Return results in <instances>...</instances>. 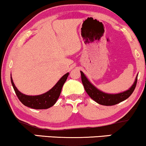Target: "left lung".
I'll return each instance as SVG.
<instances>
[{
    "label": "left lung",
    "mask_w": 146,
    "mask_h": 146,
    "mask_svg": "<svg viewBox=\"0 0 146 146\" xmlns=\"http://www.w3.org/2000/svg\"><path fill=\"white\" fill-rule=\"evenodd\" d=\"M80 73H81L82 82L84 87V89L86 90L87 94L89 95L90 98L93 99L99 104L104 106H113L128 99L133 93L134 90L136 87L137 76H138V75H137L135 82L128 90L122 92V93H118V94H108V93H105L101 91V90L98 89L95 86H93L88 81V80L85 76L82 71H80Z\"/></svg>",
    "instance_id": "obj_1"
}]
</instances>
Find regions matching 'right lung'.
I'll return each mask as SVG.
<instances>
[{
    "mask_svg": "<svg viewBox=\"0 0 146 146\" xmlns=\"http://www.w3.org/2000/svg\"><path fill=\"white\" fill-rule=\"evenodd\" d=\"M68 74L69 73H67L64 75L56 83V84L46 93L39 95H34V96L27 95L21 93L15 86L11 77V82L15 93L23 104L33 109H47L56 104L61 93L62 88L68 78Z\"/></svg>",
    "mask_w": 146,
    "mask_h": 146,
    "instance_id": "right-lung-1",
    "label": "right lung"
}]
</instances>
